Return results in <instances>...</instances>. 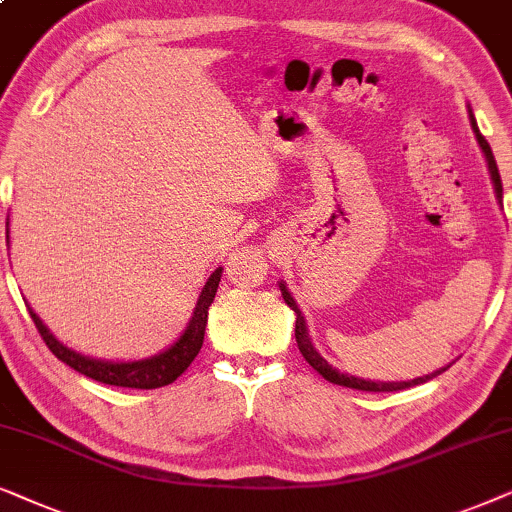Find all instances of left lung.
I'll return each instance as SVG.
<instances>
[{
	"mask_svg": "<svg viewBox=\"0 0 512 512\" xmlns=\"http://www.w3.org/2000/svg\"><path fill=\"white\" fill-rule=\"evenodd\" d=\"M470 126H473L475 131V138H478L482 152H485L487 156V163H489V173H492V182H494V189H496V199H503V187H501V175H499V168H496V161H494V154H492V147H489V142L485 140V135H482L478 131V124H475L473 114H470ZM281 292H283V299L285 304L290 306L292 311H295V339H297V346L299 351H302V356L306 358V363H309L313 370H316L318 374H323V377L327 381H332V384H339V386H346V388H358V391H372V393H386V391H403V388H410V386H419L424 384V381L438 377V374H442V370L433 372V374H426V377H417L412 381H367V379H358V377H349V374L339 372L335 370L332 365H327V360L320 356V353L313 349L311 344V337H309V330H306V320L302 316V311H299V306L295 299H292V295L288 292V288L281 283Z\"/></svg>",
	"mask_w": 512,
	"mask_h": 512,
	"instance_id": "obj_1",
	"label": "left lung"
}]
</instances>
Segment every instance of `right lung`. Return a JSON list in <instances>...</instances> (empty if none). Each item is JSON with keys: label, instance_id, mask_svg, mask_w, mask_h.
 Returning a JSON list of instances; mask_svg holds the SVG:
<instances>
[{"label": "right lung", "instance_id": "add662e5", "mask_svg": "<svg viewBox=\"0 0 512 512\" xmlns=\"http://www.w3.org/2000/svg\"><path fill=\"white\" fill-rule=\"evenodd\" d=\"M220 278H222V267L215 269L213 274H210L208 283L203 285L199 302H196V309L192 313V318H189L185 332H182L180 339H177L170 349L161 351L159 356L133 360V363H107V360H95L67 349L65 344H60L58 339L51 335V330L42 323V318H39L30 306H27V309H30L34 325H37L39 335H42L53 356L63 360L65 365H70L72 370H77L81 374H86L88 379H95L100 381V384H109V386L159 388V386L173 384V381L180 377L189 365H192V360L199 356L203 346V335H206L208 306L213 304Z\"/></svg>", "mask_w": 512, "mask_h": 512}]
</instances>
